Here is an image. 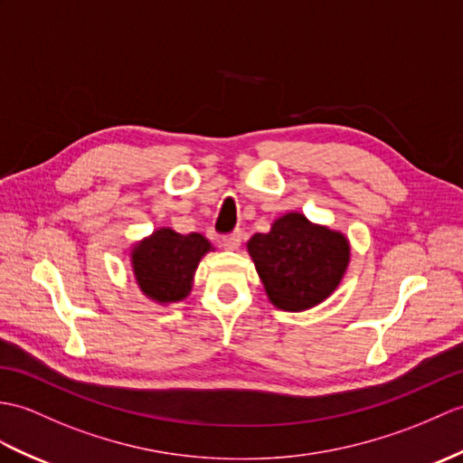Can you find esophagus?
Segmentation results:
<instances>
[{"label": "esophagus", "instance_id": "esophagus-1", "mask_svg": "<svg viewBox=\"0 0 463 463\" xmlns=\"http://www.w3.org/2000/svg\"><path fill=\"white\" fill-rule=\"evenodd\" d=\"M241 242H242V232L241 231H234L227 236H222V246L227 250H236L241 246Z\"/></svg>", "mask_w": 463, "mask_h": 463}]
</instances>
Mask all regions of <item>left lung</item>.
I'll return each mask as SVG.
<instances>
[{"label": "left lung", "mask_w": 463, "mask_h": 463, "mask_svg": "<svg viewBox=\"0 0 463 463\" xmlns=\"http://www.w3.org/2000/svg\"><path fill=\"white\" fill-rule=\"evenodd\" d=\"M246 249L270 304L284 311H306L326 302L351 258L345 234L296 211L278 217L268 232H256Z\"/></svg>", "instance_id": "left-lung-1"}]
</instances>
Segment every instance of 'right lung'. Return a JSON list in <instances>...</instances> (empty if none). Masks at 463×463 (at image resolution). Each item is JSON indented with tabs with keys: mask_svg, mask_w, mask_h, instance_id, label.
<instances>
[{
	"mask_svg": "<svg viewBox=\"0 0 463 463\" xmlns=\"http://www.w3.org/2000/svg\"><path fill=\"white\" fill-rule=\"evenodd\" d=\"M211 250L213 244L199 232L179 234L161 227L132 246L136 284L156 304L181 302L191 292L201 258Z\"/></svg>",
	"mask_w": 463,
	"mask_h": 463,
	"instance_id": "add662e5",
	"label": "right lung"
}]
</instances>
